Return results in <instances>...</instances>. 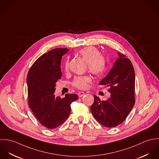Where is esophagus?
<instances>
[{"instance_id": "esophagus-1", "label": "esophagus", "mask_w": 159, "mask_h": 159, "mask_svg": "<svg viewBox=\"0 0 159 159\" xmlns=\"http://www.w3.org/2000/svg\"><path fill=\"white\" fill-rule=\"evenodd\" d=\"M85 95V93L84 92H79L78 93V97L80 98V97H82L83 96H84Z\"/></svg>"}]
</instances>
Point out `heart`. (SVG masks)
<instances>
[{"mask_svg":"<svg viewBox=\"0 0 159 159\" xmlns=\"http://www.w3.org/2000/svg\"><path fill=\"white\" fill-rule=\"evenodd\" d=\"M79 54L82 56L88 62L89 71L96 76L102 75L107 67V59L100 54V51L95 47L88 46L80 49ZM69 68V60L67 59L64 64V70L67 71ZM92 78L90 76L85 75L77 76L74 78L72 85L80 89H85L91 83Z\"/></svg>","mask_w":159,"mask_h":159,"instance_id":"obj_1","label":"heart"}]
</instances>
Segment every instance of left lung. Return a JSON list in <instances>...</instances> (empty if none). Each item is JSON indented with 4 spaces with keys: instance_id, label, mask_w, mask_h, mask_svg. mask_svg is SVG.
<instances>
[{
    "instance_id": "left-lung-1",
    "label": "left lung",
    "mask_w": 159,
    "mask_h": 159,
    "mask_svg": "<svg viewBox=\"0 0 159 159\" xmlns=\"http://www.w3.org/2000/svg\"><path fill=\"white\" fill-rule=\"evenodd\" d=\"M119 58L113 67L100 83L108 86L110 97L101 101L94 95L91 107L94 118L106 127H116L122 123L133 108L135 99V71L130 60L118 52Z\"/></svg>"
}]
</instances>
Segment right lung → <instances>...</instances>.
I'll list each match as a JSON object with an SVG mask.
<instances>
[{"label": "right lung", "mask_w": 159, "mask_h": 159, "mask_svg": "<svg viewBox=\"0 0 159 159\" xmlns=\"http://www.w3.org/2000/svg\"><path fill=\"white\" fill-rule=\"evenodd\" d=\"M68 49L56 48L41 56L33 64L27 76L28 103L39 122L53 129L63 124L71 112V103L76 94L65 97L55 95L56 83L62 77L61 61Z\"/></svg>", "instance_id": "right-lung-1"}]
</instances>
